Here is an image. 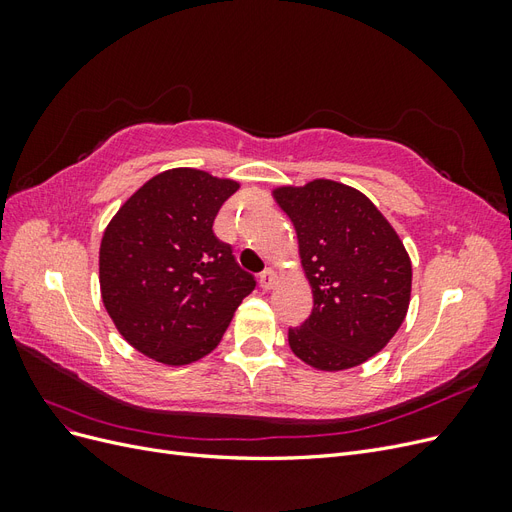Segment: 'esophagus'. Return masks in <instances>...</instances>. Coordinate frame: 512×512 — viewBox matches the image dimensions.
<instances>
[{
	"label": "esophagus",
	"instance_id": "1",
	"mask_svg": "<svg viewBox=\"0 0 512 512\" xmlns=\"http://www.w3.org/2000/svg\"><path fill=\"white\" fill-rule=\"evenodd\" d=\"M260 288L262 290H271L273 286H275V282H277V273L273 271V269H265L260 273Z\"/></svg>",
	"mask_w": 512,
	"mask_h": 512
}]
</instances>
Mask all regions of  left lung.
Masks as SVG:
<instances>
[{"label":"left lung","mask_w":512,"mask_h":512,"mask_svg":"<svg viewBox=\"0 0 512 512\" xmlns=\"http://www.w3.org/2000/svg\"><path fill=\"white\" fill-rule=\"evenodd\" d=\"M294 224L314 309L288 329L292 352L322 371L378 354L404 322L412 265L404 243L359 190L331 179L273 190Z\"/></svg>","instance_id":"8db88e82"}]
</instances>
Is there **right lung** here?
Masks as SVG:
<instances>
[{"label": "right lung", "mask_w": 512, "mask_h": 512, "mask_svg": "<svg viewBox=\"0 0 512 512\" xmlns=\"http://www.w3.org/2000/svg\"><path fill=\"white\" fill-rule=\"evenodd\" d=\"M237 190L232 179L173 168L136 190L106 226L102 301L123 339L149 359H203L256 288L213 232L215 215Z\"/></svg>", "instance_id": "add662e5"}]
</instances>
